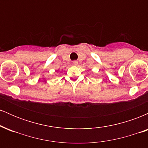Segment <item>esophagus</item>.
<instances>
[{"mask_svg":"<svg viewBox=\"0 0 148 148\" xmlns=\"http://www.w3.org/2000/svg\"><path fill=\"white\" fill-rule=\"evenodd\" d=\"M72 64H74V65H77L78 64V61H76V60H74L72 62Z\"/></svg>","mask_w":148,"mask_h":148,"instance_id":"34e87169","label":"esophagus"}]
</instances>
